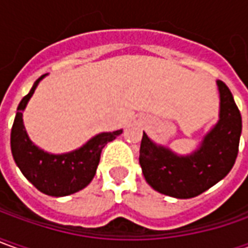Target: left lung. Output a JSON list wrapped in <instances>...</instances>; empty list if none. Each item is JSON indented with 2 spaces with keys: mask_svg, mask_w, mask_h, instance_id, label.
I'll list each match as a JSON object with an SVG mask.
<instances>
[{
  "mask_svg": "<svg viewBox=\"0 0 248 248\" xmlns=\"http://www.w3.org/2000/svg\"><path fill=\"white\" fill-rule=\"evenodd\" d=\"M217 85L219 119L191 155H177L142 134L140 165L147 183L155 191L177 199L195 198L221 181L235 165L242 115L229 88L222 81H217Z\"/></svg>",
  "mask_w": 248,
  "mask_h": 248,
  "instance_id": "8db88e82",
  "label": "left lung"
}]
</instances>
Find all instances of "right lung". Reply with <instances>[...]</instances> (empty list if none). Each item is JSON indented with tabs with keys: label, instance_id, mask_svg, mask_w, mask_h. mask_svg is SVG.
<instances>
[{
	"label": "right lung",
	"instance_id": "1",
	"mask_svg": "<svg viewBox=\"0 0 248 248\" xmlns=\"http://www.w3.org/2000/svg\"><path fill=\"white\" fill-rule=\"evenodd\" d=\"M44 77L34 82L30 93L22 98L17 107L11 132V150L23 175L42 193L59 198L78 192L89 185L96 174L103 148L107 142L115 140L122 130L100 133L83 147L68 154L53 155L39 150L24 129L23 111Z\"/></svg>",
	"mask_w": 248,
	"mask_h": 248
}]
</instances>
